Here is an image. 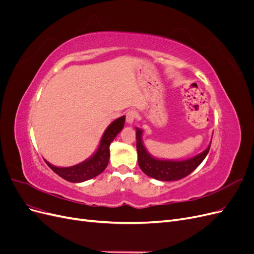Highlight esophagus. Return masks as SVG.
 Returning a JSON list of instances; mask_svg holds the SVG:
<instances>
[{
  "instance_id": "34e87169",
  "label": "esophagus",
  "mask_w": 254,
  "mask_h": 254,
  "mask_svg": "<svg viewBox=\"0 0 254 254\" xmlns=\"http://www.w3.org/2000/svg\"><path fill=\"white\" fill-rule=\"evenodd\" d=\"M136 117H137V114H136L135 111H133V110L128 111V112L126 113V122H127V124H128L129 126H131V125L133 124L134 120L136 119Z\"/></svg>"
}]
</instances>
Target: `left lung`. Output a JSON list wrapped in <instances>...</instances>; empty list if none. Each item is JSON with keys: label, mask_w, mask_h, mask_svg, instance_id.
I'll return each mask as SVG.
<instances>
[{"label": "left lung", "mask_w": 254, "mask_h": 254, "mask_svg": "<svg viewBox=\"0 0 254 254\" xmlns=\"http://www.w3.org/2000/svg\"><path fill=\"white\" fill-rule=\"evenodd\" d=\"M136 130V151L139 166L144 174L160 181L179 180L194 172L201 164L211 147L209 146L200 153L187 160H167L151 156L146 149L143 142V130L135 127Z\"/></svg>", "instance_id": "left-lung-1"}]
</instances>
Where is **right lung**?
<instances>
[{"mask_svg": "<svg viewBox=\"0 0 254 254\" xmlns=\"http://www.w3.org/2000/svg\"><path fill=\"white\" fill-rule=\"evenodd\" d=\"M124 124L125 115L114 120L106 128L102 139L97 146V149L94 151L93 155L78 164L68 167H60L51 164L45 159L44 161L53 172H55L61 178H64L66 181L78 183L94 178V177L102 174L105 171L107 165H108L110 158V144L115 139V136L124 128Z\"/></svg>", "mask_w": 254, "mask_h": 254, "instance_id": "obj_1", "label": "right lung"}]
</instances>
